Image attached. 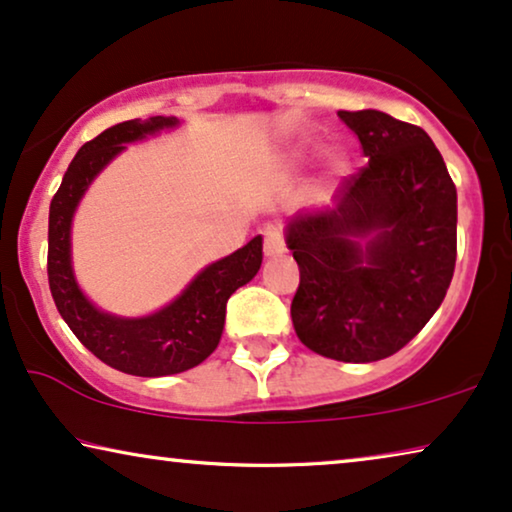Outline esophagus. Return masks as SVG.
<instances>
[{
    "label": "esophagus",
    "instance_id": "esophagus-1",
    "mask_svg": "<svg viewBox=\"0 0 512 512\" xmlns=\"http://www.w3.org/2000/svg\"><path fill=\"white\" fill-rule=\"evenodd\" d=\"M263 235H265V242H263L265 256H282L286 251L282 226H279V223H270V226H265Z\"/></svg>",
    "mask_w": 512,
    "mask_h": 512
}]
</instances>
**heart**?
Segmentation results:
<instances>
[{"mask_svg": "<svg viewBox=\"0 0 512 512\" xmlns=\"http://www.w3.org/2000/svg\"><path fill=\"white\" fill-rule=\"evenodd\" d=\"M321 153H324V144L310 142V139H307V142H300L296 149L289 153V163L291 165H307V163H312V160H317ZM340 167H342V163H335V170H340Z\"/></svg>", "mask_w": 512, "mask_h": 512, "instance_id": "1", "label": "heart"}]
</instances>
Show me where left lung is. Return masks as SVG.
<instances>
[{
	"mask_svg": "<svg viewBox=\"0 0 512 512\" xmlns=\"http://www.w3.org/2000/svg\"><path fill=\"white\" fill-rule=\"evenodd\" d=\"M368 165L335 207L298 212L286 247L300 268L291 303L296 335L326 359H387L443 303L457 261V188L417 125L384 111H338Z\"/></svg>",
	"mask_w": 512,
	"mask_h": 512,
	"instance_id": "1",
	"label": "left lung"
}]
</instances>
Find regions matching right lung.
Returning <instances> with one entry per match:
<instances>
[{"label": "right lung", "mask_w": 512, "mask_h": 512, "mask_svg": "<svg viewBox=\"0 0 512 512\" xmlns=\"http://www.w3.org/2000/svg\"><path fill=\"white\" fill-rule=\"evenodd\" d=\"M177 125L174 116L135 118L90 139L69 163L48 212V286L60 317L97 359L139 377L177 375L205 361L219 347L228 298L251 282L263 263V237L256 235L242 249L202 268L172 303L146 317L104 312L79 289L72 268V219L88 186L128 149L125 144Z\"/></svg>", "instance_id": "1"}]
</instances>
